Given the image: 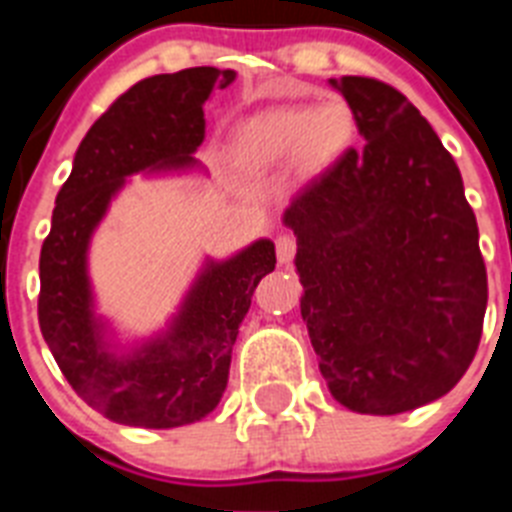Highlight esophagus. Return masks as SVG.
I'll list each match as a JSON object with an SVG mask.
<instances>
[{
  "instance_id": "34e87169",
  "label": "esophagus",
  "mask_w": 512,
  "mask_h": 512,
  "mask_svg": "<svg viewBox=\"0 0 512 512\" xmlns=\"http://www.w3.org/2000/svg\"><path fill=\"white\" fill-rule=\"evenodd\" d=\"M297 252V239L292 233H279L276 236V257H279L281 265H287Z\"/></svg>"
}]
</instances>
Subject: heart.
Masks as SVG:
<instances>
[{
    "label": "heart",
    "instance_id": "obj_1",
    "mask_svg": "<svg viewBox=\"0 0 512 512\" xmlns=\"http://www.w3.org/2000/svg\"><path fill=\"white\" fill-rule=\"evenodd\" d=\"M353 122L342 103L319 108H273L244 122L233 138V159L252 172H268L300 162L319 170L350 140Z\"/></svg>",
    "mask_w": 512,
    "mask_h": 512
}]
</instances>
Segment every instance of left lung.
<instances>
[{
  "label": "left lung",
  "mask_w": 512,
  "mask_h": 512,
  "mask_svg": "<svg viewBox=\"0 0 512 512\" xmlns=\"http://www.w3.org/2000/svg\"><path fill=\"white\" fill-rule=\"evenodd\" d=\"M329 84L366 143L284 209L300 313L342 406L412 412L446 396L478 350L489 289L476 215L460 167L401 92L366 76Z\"/></svg>",
  "instance_id": "1"
}]
</instances>
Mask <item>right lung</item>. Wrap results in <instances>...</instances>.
I'll return each mask as SVG.
<instances>
[{
    "instance_id": "add662e5",
    "label": "right lung",
    "mask_w": 512,
    "mask_h": 512,
    "mask_svg": "<svg viewBox=\"0 0 512 512\" xmlns=\"http://www.w3.org/2000/svg\"><path fill=\"white\" fill-rule=\"evenodd\" d=\"M233 71L212 66L148 76L124 92L76 148L39 257V327L60 372L92 409L132 428H180L223 398L257 281L276 268L271 239L231 257H204L170 321L122 340L98 313L90 279L92 236L132 175L204 172V103Z\"/></svg>"
}]
</instances>
